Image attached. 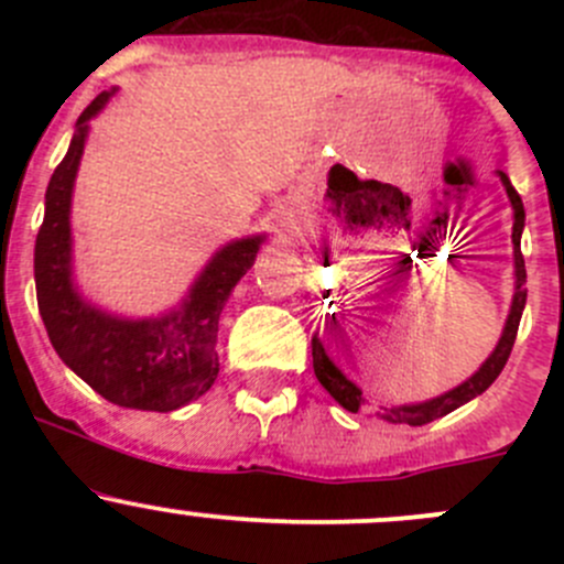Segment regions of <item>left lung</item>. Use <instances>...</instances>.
<instances>
[{"label": "left lung", "mask_w": 564, "mask_h": 564, "mask_svg": "<svg viewBox=\"0 0 564 564\" xmlns=\"http://www.w3.org/2000/svg\"><path fill=\"white\" fill-rule=\"evenodd\" d=\"M349 174V172H346ZM499 180H502L505 191H508L510 198V207H513V278H516V289H513V300H510V311L508 318H505V327L502 335H499L497 346H494L491 355L486 357L480 368L471 373L466 382H460L458 388L442 392V395L429 398V401H420V403H388V406H379L373 409L379 420L384 423H403V425H425L431 420H440L445 414H451L453 409L464 406L469 403L471 398L482 395L488 388L494 384V379L502 373L505 362H508L510 351H513L516 344V333H519V322L521 314H524V305H527V267H524V256H521V235H524V202H521L519 191L513 187L510 176L505 172H497ZM340 329L338 314H329L327 324H324V333L318 335L314 333V340H311V355H314V373L324 390L346 409V412H368L371 401L368 395L340 371L338 362L333 360L329 355V338Z\"/></svg>", "instance_id": "obj_1"}]
</instances>
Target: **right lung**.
<instances>
[{"instance_id": "1", "label": "right lung", "mask_w": 564, "mask_h": 564, "mask_svg": "<svg viewBox=\"0 0 564 564\" xmlns=\"http://www.w3.org/2000/svg\"><path fill=\"white\" fill-rule=\"evenodd\" d=\"M113 93L117 87L106 89L84 108L67 155L45 187V215L35 242L37 308L56 355L98 395L124 409L174 412L204 395L218 379L220 314L253 267L264 235L240 237L215 250L182 303L158 316L130 318L89 303L73 275V187L89 119L104 111Z\"/></svg>"}]
</instances>
